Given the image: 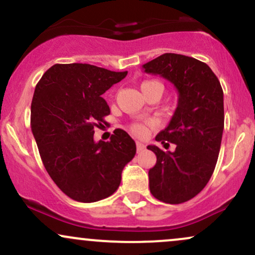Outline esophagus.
I'll list each match as a JSON object with an SVG mask.
<instances>
[{
	"label": "esophagus",
	"mask_w": 255,
	"mask_h": 255,
	"mask_svg": "<svg viewBox=\"0 0 255 255\" xmlns=\"http://www.w3.org/2000/svg\"><path fill=\"white\" fill-rule=\"evenodd\" d=\"M144 150H145V145L142 144V142L136 141V151L137 152H141V151H144Z\"/></svg>",
	"instance_id": "34e87169"
}]
</instances>
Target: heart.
Returning <instances> with one entry per match:
<instances>
[{
	"mask_svg": "<svg viewBox=\"0 0 255 255\" xmlns=\"http://www.w3.org/2000/svg\"><path fill=\"white\" fill-rule=\"evenodd\" d=\"M151 83H156V81H145V83H142L141 86H144V85H148ZM130 130L137 136H142L146 134V127L141 124H133L130 126Z\"/></svg>",
	"mask_w": 255,
	"mask_h": 255,
	"instance_id": "b5f03b06",
	"label": "heart"
}]
</instances>
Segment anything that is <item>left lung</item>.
Here are the masks:
<instances>
[{"label": "left lung", "mask_w": 255, "mask_h": 255, "mask_svg": "<svg viewBox=\"0 0 255 255\" xmlns=\"http://www.w3.org/2000/svg\"><path fill=\"white\" fill-rule=\"evenodd\" d=\"M147 74L160 75L176 87L177 108L156 140L176 145L164 152L156 145L148 150L157 163L148 170L150 192L166 204H181L199 194L211 178L224 129L223 90L206 63L178 54H163L142 64Z\"/></svg>", "instance_id": "8db88e82"}]
</instances>
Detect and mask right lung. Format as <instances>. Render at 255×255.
<instances>
[{
  "label": "right lung",
  "mask_w": 255,
  "mask_h": 255,
  "mask_svg": "<svg viewBox=\"0 0 255 255\" xmlns=\"http://www.w3.org/2000/svg\"><path fill=\"white\" fill-rule=\"evenodd\" d=\"M86 63L54 64L37 84L31 104V129L46 171L73 200L95 203L110 197L135 156V141L115 129L110 141L96 142L110 108L102 95L126 78Z\"/></svg>",
  "instance_id": "right-lung-1"
}]
</instances>
